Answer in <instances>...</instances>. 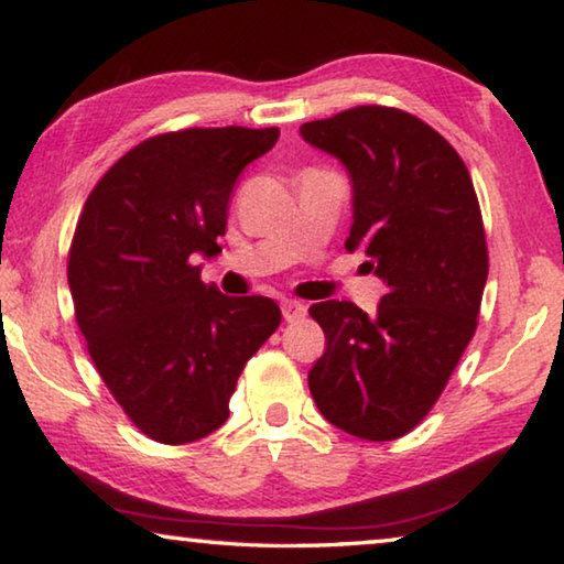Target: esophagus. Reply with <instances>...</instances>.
<instances>
[{
    "instance_id": "34e87169",
    "label": "esophagus",
    "mask_w": 564,
    "mask_h": 564,
    "mask_svg": "<svg viewBox=\"0 0 564 564\" xmlns=\"http://www.w3.org/2000/svg\"><path fill=\"white\" fill-rule=\"evenodd\" d=\"M281 311H283V318H285V323L303 321V318H305V313H308V308H305L303 303H299V301H291V299L281 301Z\"/></svg>"
}]
</instances>
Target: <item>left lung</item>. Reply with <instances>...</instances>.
<instances>
[{
	"mask_svg": "<svg viewBox=\"0 0 564 564\" xmlns=\"http://www.w3.org/2000/svg\"><path fill=\"white\" fill-rule=\"evenodd\" d=\"M301 137L346 166V248L388 285L376 316L350 301L311 305L326 333L311 395L348 435L395 441L435 405L475 336L488 246L473 178L441 133L400 109L356 107L303 123Z\"/></svg>",
	"mask_w": 564,
	"mask_h": 564,
	"instance_id": "left-lung-1",
	"label": "left lung"
}]
</instances>
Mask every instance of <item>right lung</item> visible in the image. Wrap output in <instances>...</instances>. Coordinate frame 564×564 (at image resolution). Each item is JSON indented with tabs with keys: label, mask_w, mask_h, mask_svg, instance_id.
<instances>
[{
	"label": "right lung",
	"mask_w": 564,
	"mask_h": 564,
	"mask_svg": "<svg viewBox=\"0 0 564 564\" xmlns=\"http://www.w3.org/2000/svg\"><path fill=\"white\" fill-rule=\"evenodd\" d=\"M279 129H184L141 141L84 204L69 251L76 323L99 376L151 441H202L228 417L248 358L279 328V303L202 281L226 234L241 171Z\"/></svg>",
	"instance_id": "1"
}]
</instances>
